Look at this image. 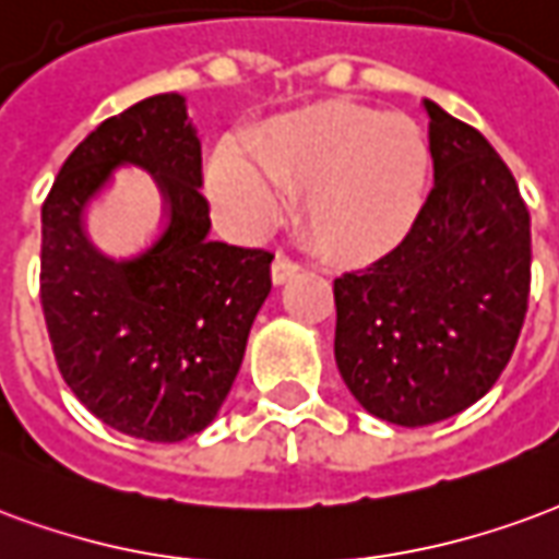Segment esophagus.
I'll list each match as a JSON object with an SVG mask.
<instances>
[{
	"mask_svg": "<svg viewBox=\"0 0 559 559\" xmlns=\"http://www.w3.org/2000/svg\"><path fill=\"white\" fill-rule=\"evenodd\" d=\"M271 274H274L276 285L288 283V280H295V276L300 274V262L288 259V255H276L274 267H271Z\"/></svg>",
	"mask_w": 559,
	"mask_h": 559,
	"instance_id": "esophagus-1",
	"label": "esophagus"
}]
</instances>
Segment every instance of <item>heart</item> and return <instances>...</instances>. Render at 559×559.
Here are the masks:
<instances>
[{"mask_svg":"<svg viewBox=\"0 0 559 559\" xmlns=\"http://www.w3.org/2000/svg\"><path fill=\"white\" fill-rule=\"evenodd\" d=\"M252 160L219 145L207 195L240 231H264L304 190L300 219L312 247L336 262L384 259L411 238L431 187V145L408 116L357 104L295 109L252 133Z\"/></svg>","mask_w":559,"mask_h":559,"instance_id":"heart-1","label":"heart"}]
</instances>
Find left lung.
I'll list each match as a JSON object with an SVG mask.
<instances>
[{"mask_svg": "<svg viewBox=\"0 0 559 559\" xmlns=\"http://www.w3.org/2000/svg\"><path fill=\"white\" fill-rule=\"evenodd\" d=\"M435 187L411 238L333 280L336 366L372 417L431 426L495 386L531 295V214L488 140L435 100Z\"/></svg>", "mask_w": 559, "mask_h": 559, "instance_id": "obj_1", "label": "left lung"}]
</instances>
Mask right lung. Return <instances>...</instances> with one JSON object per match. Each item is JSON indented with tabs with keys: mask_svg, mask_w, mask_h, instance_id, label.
I'll return each instance as SVG.
<instances>
[{
	"mask_svg": "<svg viewBox=\"0 0 559 559\" xmlns=\"http://www.w3.org/2000/svg\"><path fill=\"white\" fill-rule=\"evenodd\" d=\"M133 162L167 205L140 251L104 257L84 211ZM202 145L181 95H154L97 124L40 207V304L64 384L130 438L185 441L211 426L271 295L267 250L207 238Z\"/></svg>",
	"mask_w": 559,
	"mask_h": 559,
	"instance_id": "right-lung-1",
	"label": "right lung"
}]
</instances>
